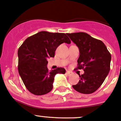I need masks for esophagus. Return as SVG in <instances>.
Segmentation results:
<instances>
[{
	"mask_svg": "<svg viewBox=\"0 0 121 121\" xmlns=\"http://www.w3.org/2000/svg\"><path fill=\"white\" fill-rule=\"evenodd\" d=\"M66 74H67V75H68V76H71V75H73V73H72V72L69 71H66Z\"/></svg>",
	"mask_w": 121,
	"mask_h": 121,
	"instance_id": "obj_1",
	"label": "esophagus"
}]
</instances>
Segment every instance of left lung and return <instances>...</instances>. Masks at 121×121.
Segmentation results:
<instances>
[{
    "label": "left lung",
    "mask_w": 121,
    "mask_h": 121,
    "mask_svg": "<svg viewBox=\"0 0 121 121\" xmlns=\"http://www.w3.org/2000/svg\"><path fill=\"white\" fill-rule=\"evenodd\" d=\"M80 51L77 69H83L80 80L73 88L85 94L93 93L100 87L110 70L111 56L101 40L84 32L67 33ZM76 68V69H77Z\"/></svg>",
    "instance_id": "obj_1"
}]
</instances>
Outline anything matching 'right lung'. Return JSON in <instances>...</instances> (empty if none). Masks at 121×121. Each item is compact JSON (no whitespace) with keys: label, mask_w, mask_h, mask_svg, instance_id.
Here are the masks:
<instances>
[{"label":"right lung","mask_w":121,"mask_h":121,"mask_svg":"<svg viewBox=\"0 0 121 121\" xmlns=\"http://www.w3.org/2000/svg\"><path fill=\"white\" fill-rule=\"evenodd\" d=\"M71 43L67 34L42 31L29 37L18 50V71L23 83L31 93L41 95L53 88L54 77L65 74L64 68L58 67L49 71L47 58L54 57L61 44Z\"/></svg>","instance_id":"add662e5"}]
</instances>
